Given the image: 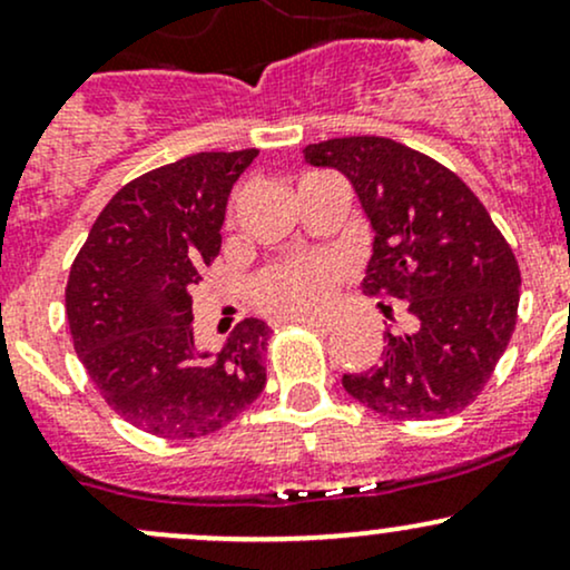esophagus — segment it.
<instances>
[{
	"label": "esophagus",
	"instance_id": "obj_1",
	"mask_svg": "<svg viewBox=\"0 0 570 570\" xmlns=\"http://www.w3.org/2000/svg\"><path fill=\"white\" fill-rule=\"evenodd\" d=\"M299 324H305L307 330L313 332H322V335H330V332H335V322L332 318H299Z\"/></svg>",
	"mask_w": 570,
	"mask_h": 570
}]
</instances>
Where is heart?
<instances>
[{
	"instance_id": "obj_1",
	"label": "heart",
	"mask_w": 570,
	"mask_h": 570,
	"mask_svg": "<svg viewBox=\"0 0 570 570\" xmlns=\"http://www.w3.org/2000/svg\"><path fill=\"white\" fill-rule=\"evenodd\" d=\"M340 278H343V263L332 254L286 259V263L267 265L259 273L254 281V297L265 311L299 316V313L318 311L332 297Z\"/></svg>"
}]
</instances>
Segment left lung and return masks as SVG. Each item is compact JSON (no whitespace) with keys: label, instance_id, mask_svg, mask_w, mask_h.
Segmentation results:
<instances>
[{"label":"left lung","instance_id":"8db88e82","mask_svg":"<svg viewBox=\"0 0 570 570\" xmlns=\"http://www.w3.org/2000/svg\"><path fill=\"white\" fill-rule=\"evenodd\" d=\"M305 160L348 176L375 230L362 289L407 311V330L385 332L381 364L343 375V389L396 421L469 407L520 305V267L488 208L442 163L383 136L307 144Z\"/></svg>","mask_w":570,"mask_h":570}]
</instances>
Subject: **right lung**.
<instances>
[{"instance_id":"right-lung-1","label":"right lung","mask_w":570,"mask_h":570,"mask_svg":"<svg viewBox=\"0 0 570 570\" xmlns=\"http://www.w3.org/2000/svg\"><path fill=\"white\" fill-rule=\"evenodd\" d=\"M254 158L198 153L128 181L71 265L67 318L85 372L122 421L163 440L219 431L265 389L271 326L244 318L219 353L200 351L189 297Z\"/></svg>"}]
</instances>
